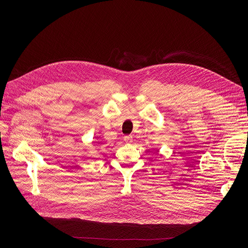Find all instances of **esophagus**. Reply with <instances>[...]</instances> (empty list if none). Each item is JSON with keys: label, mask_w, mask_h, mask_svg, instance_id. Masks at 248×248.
<instances>
[{"label": "esophagus", "mask_w": 248, "mask_h": 248, "mask_svg": "<svg viewBox=\"0 0 248 248\" xmlns=\"http://www.w3.org/2000/svg\"><path fill=\"white\" fill-rule=\"evenodd\" d=\"M124 142H125V143H127V144H130V143H132V136H130V135L124 136Z\"/></svg>", "instance_id": "34e87169"}]
</instances>
